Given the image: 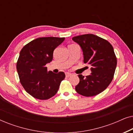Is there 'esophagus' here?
<instances>
[{
  "instance_id": "esophagus-1",
  "label": "esophagus",
  "mask_w": 133,
  "mask_h": 133,
  "mask_svg": "<svg viewBox=\"0 0 133 133\" xmlns=\"http://www.w3.org/2000/svg\"><path fill=\"white\" fill-rule=\"evenodd\" d=\"M71 75H72V74L70 73V72H66V73H65V76H66V77H70V76Z\"/></svg>"
}]
</instances>
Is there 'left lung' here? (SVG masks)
Masks as SVG:
<instances>
[{"mask_svg":"<svg viewBox=\"0 0 133 133\" xmlns=\"http://www.w3.org/2000/svg\"><path fill=\"white\" fill-rule=\"evenodd\" d=\"M72 40L82 49L84 63L92 66L90 75H78L80 82L76 91L86 97L97 95L108 87L114 77L117 58L113 47L107 40L92 34L75 36Z\"/></svg>","mask_w":133,"mask_h":133,"instance_id":"obj_1","label":"left lung"}]
</instances>
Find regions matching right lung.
Returning a JSON list of instances; mask_svg holds the SVG:
<instances>
[{"instance_id":"right-lung-1","label":"right lung","mask_w":133,"mask_h":133,"mask_svg":"<svg viewBox=\"0 0 133 133\" xmlns=\"http://www.w3.org/2000/svg\"><path fill=\"white\" fill-rule=\"evenodd\" d=\"M64 40L65 37H39L25 45L20 52L16 64L20 82L36 99L46 100L52 97L65 79L63 72L55 74L48 71L45 66L52 60L54 49Z\"/></svg>"}]
</instances>
